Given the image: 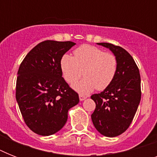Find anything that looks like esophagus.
Listing matches in <instances>:
<instances>
[{
	"mask_svg": "<svg viewBox=\"0 0 157 157\" xmlns=\"http://www.w3.org/2000/svg\"><path fill=\"white\" fill-rule=\"evenodd\" d=\"M79 98H80V100H81V101H83V100H85V99H86V97L85 95L80 94V95H79Z\"/></svg>",
	"mask_w": 157,
	"mask_h": 157,
	"instance_id": "esophagus-1",
	"label": "esophagus"
}]
</instances>
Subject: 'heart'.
I'll return each instance as SVG.
<instances>
[{"label":"heart","instance_id":"b5f03b06","mask_svg":"<svg viewBox=\"0 0 157 157\" xmlns=\"http://www.w3.org/2000/svg\"><path fill=\"white\" fill-rule=\"evenodd\" d=\"M74 56L64 54L60 61L63 78L72 84L80 77L84 69L85 78L72 85L75 90L82 94L91 93L95 89L103 90L112 83L117 71V59L112 53L90 45L76 48Z\"/></svg>","mask_w":157,"mask_h":157}]
</instances>
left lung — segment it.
<instances>
[{
	"mask_svg": "<svg viewBox=\"0 0 157 157\" xmlns=\"http://www.w3.org/2000/svg\"><path fill=\"white\" fill-rule=\"evenodd\" d=\"M108 48L117 59V71L112 83L91 98L96 107L91 119L96 129L106 137L124 133L131 124L141 100V78L133 57L121 46L98 43Z\"/></svg>",
	"mask_w": 157,
	"mask_h": 157,
	"instance_id": "1",
	"label": "left lung"
}]
</instances>
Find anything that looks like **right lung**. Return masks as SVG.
Wrapping results in <instances>:
<instances>
[{
	"label": "right lung",
	"mask_w": 157,
	"mask_h": 157,
	"mask_svg": "<svg viewBox=\"0 0 157 157\" xmlns=\"http://www.w3.org/2000/svg\"><path fill=\"white\" fill-rule=\"evenodd\" d=\"M76 43L45 40L29 51L18 71L16 100L26 124L49 136L66 124L67 112L79 103L78 94L62 76L60 61Z\"/></svg>",
	"instance_id": "add662e5"
}]
</instances>
